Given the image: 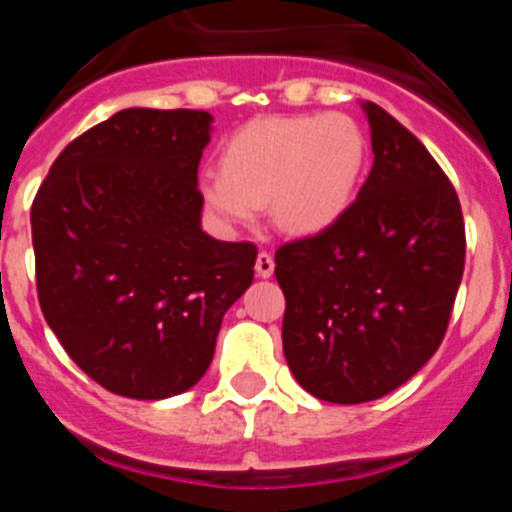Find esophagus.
Segmentation results:
<instances>
[{
  "mask_svg": "<svg viewBox=\"0 0 512 512\" xmlns=\"http://www.w3.org/2000/svg\"><path fill=\"white\" fill-rule=\"evenodd\" d=\"M256 274H259L261 279H269L271 274H274V256H271L269 251H261L259 256H256Z\"/></svg>",
  "mask_w": 512,
  "mask_h": 512,
  "instance_id": "esophagus-1",
  "label": "esophagus"
}]
</instances>
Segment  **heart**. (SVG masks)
I'll use <instances>...</instances> for the list:
<instances>
[{
    "mask_svg": "<svg viewBox=\"0 0 512 512\" xmlns=\"http://www.w3.org/2000/svg\"><path fill=\"white\" fill-rule=\"evenodd\" d=\"M366 164L364 130L354 117H259L220 151V174L200 179L207 212L223 228H243L271 202L287 233L318 235L351 210Z\"/></svg>",
    "mask_w": 512,
    "mask_h": 512,
    "instance_id": "obj_1",
    "label": "heart"
}]
</instances>
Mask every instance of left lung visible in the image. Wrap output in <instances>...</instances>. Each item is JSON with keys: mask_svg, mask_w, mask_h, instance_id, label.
I'll return each instance as SVG.
<instances>
[{"mask_svg": "<svg viewBox=\"0 0 512 512\" xmlns=\"http://www.w3.org/2000/svg\"><path fill=\"white\" fill-rule=\"evenodd\" d=\"M374 164L333 228L274 256L282 343L302 390L338 405L390 395L438 351L464 274V217L425 146L361 102Z\"/></svg>", "mask_w": 512, "mask_h": 512, "instance_id": "left-lung-1", "label": "left lung"}]
</instances>
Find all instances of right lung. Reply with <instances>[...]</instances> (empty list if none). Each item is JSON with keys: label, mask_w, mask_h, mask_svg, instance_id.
<instances>
[{"label": "right lung", "mask_w": 512, "mask_h": 512, "mask_svg": "<svg viewBox=\"0 0 512 512\" xmlns=\"http://www.w3.org/2000/svg\"><path fill=\"white\" fill-rule=\"evenodd\" d=\"M202 110L130 107L63 148L35 194L43 315L104 390L164 400L205 377L256 246L202 230Z\"/></svg>", "instance_id": "add662e5"}]
</instances>
